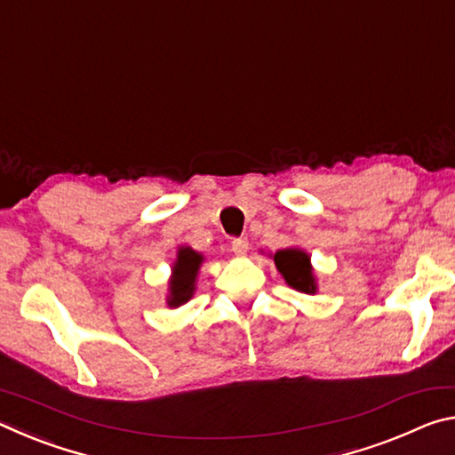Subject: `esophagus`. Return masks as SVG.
I'll use <instances>...</instances> for the list:
<instances>
[{"label": "esophagus", "mask_w": 455, "mask_h": 455, "mask_svg": "<svg viewBox=\"0 0 455 455\" xmlns=\"http://www.w3.org/2000/svg\"><path fill=\"white\" fill-rule=\"evenodd\" d=\"M230 251L235 252V255H238V257H243V255H246V251H249V241H246V238H233V243H230Z\"/></svg>", "instance_id": "esophagus-1"}]
</instances>
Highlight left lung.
<instances>
[{"label":"left lung","mask_w":455,"mask_h":455,"mask_svg":"<svg viewBox=\"0 0 455 455\" xmlns=\"http://www.w3.org/2000/svg\"><path fill=\"white\" fill-rule=\"evenodd\" d=\"M275 265L283 273L284 281H287L292 289L303 292H315V279L311 273L309 257L303 251L297 249H284L275 252Z\"/></svg>","instance_id":"1"}]
</instances>
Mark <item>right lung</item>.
<instances>
[{
	"label": "right lung",
	"instance_id": "obj_1",
	"mask_svg": "<svg viewBox=\"0 0 455 455\" xmlns=\"http://www.w3.org/2000/svg\"><path fill=\"white\" fill-rule=\"evenodd\" d=\"M203 263V257L192 249H180L179 260L174 265V276L171 281V307H179L187 303L195 291V276L198 271V265Z\"/></svg>",
	"mask_w": 455,
	"mask_h": 455
}]
</instances>
